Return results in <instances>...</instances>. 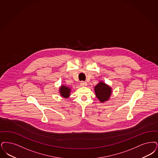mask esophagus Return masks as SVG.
<instances>
[{
  "label": "esophagus",
  "mask_w": 158,
  "mask_h": 158,
  "mask_svg": "<svg viewBox=\"0 0 158 158\" xmlns=\"http://www.w3.org/2000/svg\"><path fill=\"white\" fill-rule=\"evenodd\" d=\"M80 85L81 86H85L87 85V83H86V82H84V81H81L80 82Z\"/></svg>",
  "instance_id": "esophagus-1"
}]
</instances>
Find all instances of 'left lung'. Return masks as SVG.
I'll return each mask as SVG.
<instances>
[{
  "mask_svg": "<svg viewBox=\"0 0 158 158\" xmlns=\"http://www.w3.org/2000/svg\"><path fill=\"white\" fill-rule=\"evenodd\" d=\"M95 91L96 97L101 102L107 101L112 94L110 87L102 82H99L95 86Z\"/></svg>",
  "mask_w": 158,
  "mask_h": 158,
  "instance_id": "8db88e82",
  "label": "left lung"
}]
</instances>
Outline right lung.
<instances>
[{
    "instance_id": "right-lung-1",
    "label": "right lung",
    "mask_w": 158,
    "mask_h": 158,
    "mask_svg": "<svg viewBox=\"0 0 158 158\" xmlns=\"http://www.w3.org/2000/svg\"><path fill=\"white\" fill-rule=\"evenodd\" d=\"M60 94L62 96H63L65 98H67L69 96L70 89L68 87H66L65 86H62L60 88Z\"/></svg>"
}]
</instances>
